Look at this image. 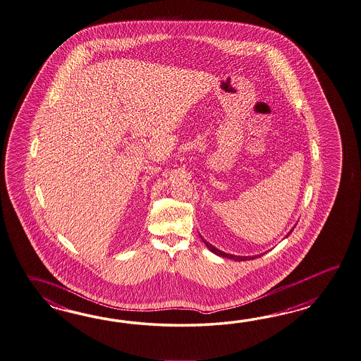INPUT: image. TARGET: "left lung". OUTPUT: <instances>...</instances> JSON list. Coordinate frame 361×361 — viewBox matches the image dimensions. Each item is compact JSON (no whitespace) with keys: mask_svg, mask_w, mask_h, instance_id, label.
Masks as SVG:
<instances>
[{"mask_svg":"<svg viewBox=\"0 0 361 361\" xmlns=\"http://www.w3.org/2000/svg\"><path fill=\"white\" fill-rule=\"evenodd\" d=\"M295 229V228H293ZM293 229H290V231H288L287 235H286V238H287L288 235L292 233ZM202 237V235H200ZM202 240H203L204 243H205V246L209 249V251H212L213 254H216V255H219V257H222V258H228L233 259V260H235V262H245V260H251V259L259 258V257H262L263 254H258V255H252V257H238V255H233V254H226V252H224L221 250L216 249L213 245H211L209 242H207V240H204L203 237H202Z\"/></svg>","mask_w":361,"mask_h":361,"instance_id":"left-lung-1","label":"left lung"}]
</instances>
